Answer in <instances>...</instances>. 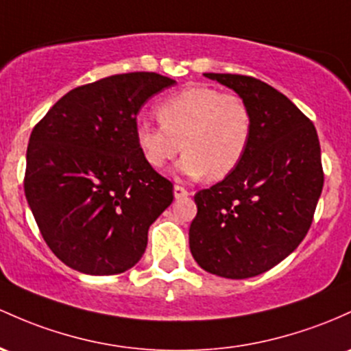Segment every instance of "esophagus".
Returning <instances> with one entry per match:
<instances>
[{"label": "esophagus", "mask_w": 351, "mask_h": 351, "mask_svg": "<svg viewBox=\"0 0 351 351\" xmlns=\"http://www.w3.org/2000/svg\"><path fill=\"white\" fill-rule=\"evenodd\" d=\"M173 193H175V198H184V196L190 195V191H188L184 186H182V184H175Z\"/></svg>", "instance_id": "obj_1"}]
</instances>
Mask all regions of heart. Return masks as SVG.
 <instances>
[{
  "mask_svg": "<svg viewBox=\"0 0 351 351\" xmlns=\"http://www.w3.org/2000/svg\"><path fill=\"white\" fill-rule=\"evenodd\" d=\"M161 126L141 123L136 141L153 168L186 152L178 171L188 178L223 180L243 160L253 132L252 108L243 96L211 86H190L156 106Z\"/></svg>",
  "mask_w": 351,
  "mask_h": 351,
  "instance_id": "heart-1",
  "label": "heart"
}]
</instances>
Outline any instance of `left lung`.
Listing matches in <instances>:
<instances>
[{
    "mask_svg": "<svg viewBox=\"0 0 351 351\" xmlns=\"http://www.w3.org/2000/svg\"><path fill=\"white\" fill-rule=\"evenodd\" d=\"M252 108L243 160L225 180L195 195L191 255L206 271L243 280L268 271L303 241L323 190L315 125L269 84L245 75L205 73Z\"/></svg>",
    "mask_w": 351,
    "mask_h": 351,
    "instance_id": "left-lung-1",
    "label": "left lung"
}]
</instances>
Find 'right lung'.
I'll return each instance as SVG.
<instances>
[{
	"mask_svg": "<svg viewBox=\"0 0 351 351\" xmlns=\"http://www.w3.org/2000/svg\"><path fill=\"white\" fill-rule=\"evenodd\" d=\"M175 80L134 71L83 84L49 108L29 136L25 195L55 255L86 275L134 267L173 183L145 160L136 117Z\"/></svg>",
	"mask_w": 351,
	"mask_h": 351,
	"instance_id": "add662e5",
	"label": "right lung"
}]
</instances>
